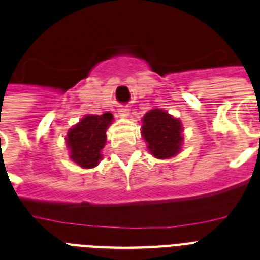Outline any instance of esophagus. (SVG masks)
<instances>
[{
  "instance_id": "obj_1",
  "label": "esophagus",
  "mask_w": 260,
  "mask_h": 260,
  "mask_svg": "<svg viewBox=\"0 0 260 260\" xmlns=\"http://www.w3.org/2000/svg\"><path fill=\"white\" fill-rule=\"evenodd\" d=\"M119 115L123 116V117H128V116H129V109L120 108L119 109Z\"/></svg>"
}]
</instances>
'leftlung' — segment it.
<instances>
[{
  "instance_id": "8db88e82",
  "label": "left lung",
  "mask_w": 260,
  "mask_h": 260,
  "mask_svg": "<svg viewBox=\"0 0 260 260\" xmlns=\"http://www.w3.org/2000/svg\"><path fill=\"white\" fill-rule=\"evenodd\" d=\"M141 137L153 157L171 159L181 152L183 124L164 109L153 108L141 119Z\"/></svg>"
}]
</instances>
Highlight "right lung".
Instances as JSON below:
<instances>
[{
  "mask_svg": "<svg viewBox=\"0 0 260 260\" xmlns=\"http://www.w3.org/2000/svg\"><path fill=\"white\" fill-rule=\"evenodd\" d=\"M113 123V115H85L67 132L65 143L69 157L81 168H94L103 159L107 143V129Z\"/></svg>",
  "mask_w": 260,
  "mask_h": 260,
  "instance_id": "obj_1",
  "label": "right lung"
}]
</instances>
